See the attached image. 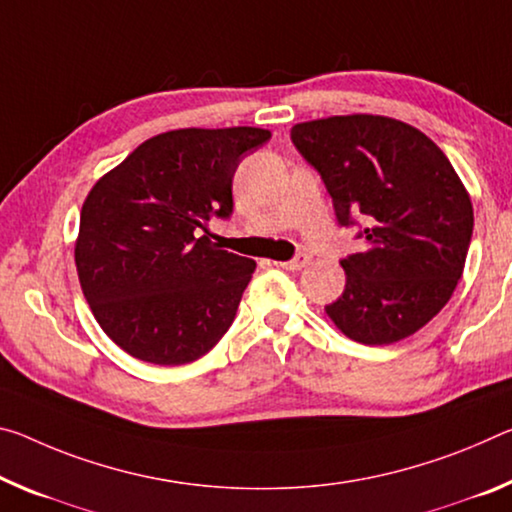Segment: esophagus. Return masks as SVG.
<instances>
[{"label":"esophagus","instance_id":"34e87169","mask_svg":"<svg viewBox=\"0 0 512 512\" xmlns=\"http://www.w3.org/2000/svg\"><path fill=\"white\" fill-rule=\"evenodd\" d=\"M310 255H305V253H298L294 259H289V262H280V266L285 271H300V269H305L307 264H310Z\"/></svg>","mask_w":512,"mask_h":512}]
</instances>
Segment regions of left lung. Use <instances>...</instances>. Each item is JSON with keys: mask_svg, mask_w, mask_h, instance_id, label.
<instances>
[{"mask_svg": "<svg viewBox=\"0 0 512 512\" xmlns=\"http://www.w3.org/2000/svg\"><path fill=\"white\" fill-rule=\"evenodd\" d=\"M291 141L319 170L337 221L364 223L326 314L360 344L415 335L449 303L472 241V200L451 161L417 127L371 113L298 123Z\"/></svg>", "mask_w": 512, "mask_h": 512, "instance_id": "1", "label": "left lung"}]
</instances>
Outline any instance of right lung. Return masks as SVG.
Wrapping results in <instances>:
<instances>
[{
  "label": "right lung",
  "mask_w": 512,
  "mask_h": 512,
  "mask_svg": "<svg viewBox=\"0 0 512 512\" xmlns=\"http://www.w3.org/2000/svg\"><path fill=\"white\" fill-rule=\"evenodd\" d=\"M269 129H173L143 141L88 193L75 264L100 328L136 360L175 367L218 344L255 262L202 234L232 214L239 161Z\"/></svg>",
  "instance_id": "right-lung-1"
}]
</instances>
